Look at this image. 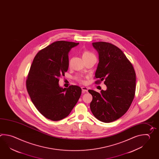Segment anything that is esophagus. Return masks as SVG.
Listing matches in <instances>:
<instances>
[{"instance_id": "1", "label": "esophagus", "mask_w": 159, "mask_h": 159, "mask_svg": "<svg viewBox=\"0 0 159 159\" xmlns=\"http://www.w3.org/2000/svg\"><path fill=\"white\" fill-rule=\"evenodd\" d=\"M81 89H82L83 92H87L88 88L87 87H81Z\"/></svg>"}]
</instances>
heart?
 <instances>
[{
  "label": "heart",
  "instance_id": "obj_1",
  "mask_svg": "<svg viewBox=\"0 0 159 159\" xmlns=\"http://www.w3.org/2000/svg\"><path fill=\"white\" fill-rule=\"evenodd\" d=\"M92 54H92L91 52H88V51H85L83 53V58H85V57H88L89 55H92ZM78 80L79 82H80V83H84V80L83 79V78H81V77H78Z\"/></svg>",
  "mask_w": 159,
  "mask_h": 159
}]
</instances>
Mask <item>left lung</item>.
I'll list each match as a JSON object with an SVG mask.
<instances>
[{
	"mask_svg": "<svg viewBox=\"0 0 159 159\" xmlns=\"http://www.w3.org/2000/svg\"><path fill=\"white\" fill-rule=\"evenodd\" d=\"M99 55L94 78L96 84L105 80L106 91L88 90L93 99L91 111L97 119L109 123L126 113L135 93L136 74L133 65L116 46L106 42H93Z\"/></svg>",
	"mask_w": 159,
	"mask_h": 159,
	"instance_id": "obj_1",
	"label": "left lung"
}]
</instances>
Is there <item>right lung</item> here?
<instances>
[{"label":"right lung","mask_w":159,"mask_h":159,"mask_svg":"<svg viewBox=\"0 0 159 159\" xmlns=\"http://www.w3.org/2000/svg\"><path fill=\"white\" fill-rule=\"evenodd\" d=\"M79 43L58 41L36 54L26 79V89L33 104L49 120L57 121L67 117L77 103L81 88L59 86L69 65L68 52Z\"/></svg>","instance_id":"1"}]
</instances>
